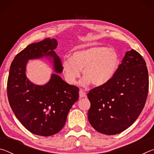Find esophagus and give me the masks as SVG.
Returning <instances> with one entry per match:
<instances>
[{
	"mask_svg": "<svg viewBox=\"0 0 154 154\" xmlns=\"http://www.w3.org/2000/svg\"><path fill=\"white\" fill-rule=\"evenodd\" d=\"M85 96H86V94H85V92H83L82 90H79V97L83 98V97H85Z\"/></svg>",
	"mask_w": 154,
	"mask_h": 154,
	"instance_id": "esophagus-1",
	"label": "esophagus"
}]
</instances>
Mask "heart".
Here are the masks:
<instances>
[{
    "label": "heart",
    "instance_id": "1",
    "mask_svg": "<svg viewBox=\"0 0 154 154\" xmlns=\"http://www.w3.org/2000/svg\"><path fill=\"white\" fill-rule=\"evenodd\" d=\"M119 64V57L114 49L92 47L75 51L72 58L65 57L62 64V74L68 83L73 85L82 70L84 76L80 82L82 86L90 83L96 87L103 86L113 78Z\"/></svg>",
    "mask_w": 154,
    "mask_h": 154
}]
</instances>
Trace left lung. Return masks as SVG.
Segmentation results:
<instances>
[{"instance_id":"8db88e82","label":"left lung","mask_w":154,"mask_h":154,"mask_svg":"<svg viewBox=\"0 0 154 154\" xmlns=\"http://www.w3.org/2000/svg\"><path fill=\"white\" fill-rule=\"evenodd\" d=\"M149 90L146 63L134 49L127 51L113 78L88 94V120L96 131L114 135L136 121L144 108Z\"/></svg>"}]
</instances>
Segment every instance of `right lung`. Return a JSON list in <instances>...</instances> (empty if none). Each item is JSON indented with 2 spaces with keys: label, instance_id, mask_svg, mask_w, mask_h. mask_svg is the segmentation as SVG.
<instances>
[{
  "label": "right lung",
  "instance_id": "add662e5",
  "mask_svg": "<svg viewBox=\"0 0 154 154\" xmlns=\"http://www.w3.org/2000/svg\"><path fill=\"white\" fill-rule=\"evenodd\" d=\"M57 46V41L49 38L30 44L16 55L9 69V105L23 126L39 136H51L61 130L70 109L79 99V88L69 85L58 74H52L42 86L34 85L25 75L29 59L44 57L53 62L54 72L61 73V60L54 51Z\"/></svg>",
  "mask_w": 154,
  "mask_h": 154
}]
</instances>
